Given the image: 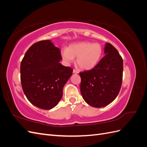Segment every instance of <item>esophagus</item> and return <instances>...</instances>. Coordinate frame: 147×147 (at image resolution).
Here are the masks:
<instances>
[{
    "mask_svg": "<svg viewBox=\"0 0 147 147\" xmlns=\"http://www.w3.org/2000/svg\"><path fill=\"white\" fill-rule=\"evenodd\" d=\"M73 73H74V74H78V72L77 70L74 69V70H73Z\"/></svg>",
    "mask_w": 147,
    "mask_h": 147,
    "instance_id": "esophagus-1",
    "label": "esophagus"
}]
</instances>
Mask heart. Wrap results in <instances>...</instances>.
<instances>
[{
	"mask_svg": "<svg viewBox=\"0 0 147 147\" xmlns=\"http://www.w3.org/2000/svg\"><path fill=\"white\" fill-rule=\"evenodd\" d=\"M103 49L99 43L81 42L70 45L61 51V56L66 64H70L77 57V64L82 70L93 69L99 63Z\"/></svg>",
	"mask_w": 147,
	"mask_h": 147,
	"instance_id": "b5f03b06",
	"label": "heart"
}]
</instances>
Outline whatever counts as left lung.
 Wrapping results in <instances>:
<instances>
[{"label": "left lung", "mask_w": 147, "mask_h": 147, "mask_svg": "<svg viewBox=\"0 0 147 147\" xmlns=\"http://www.w3.org/2000/svg\"><path fill=\"white\" fill-rule=\"evenodd\" d=\"M104 53L105 55L95 67L80 72L83 98L96 108L107 105L115 100L123 80V61L117 49L107 43Z\"/></svg>", "instance_id": "left-lung-1"}]
</instances>
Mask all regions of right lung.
<instances>
[{"label":"right lung","instance_id":"obj_1","mask_svg":"<svg viewBox=\"0 0 147 147\" xmlns=\"http://www.w3.org/2000/svg\"><path fill=\"white\" fill-rule=\"evenodd\" d=\"M61 59L59 48L49 40L33 44L22 59V88L28 100L40 109L49 110L58 104L72 75V69L62 65Z\"/></svg>","mask_w":147,"mask_h":147}]
</instances>
